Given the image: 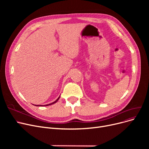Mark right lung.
I'll return each instance as SVG.
<instances>
[{
  "label": "right lung",
  "instance_id": "right-lung-1",
  "mask_svg": "<svg viewBox=\"0 0 149 149\" xmlns=\"http://www.w3.org/2000/svg\"><path fill=\"white\" fill-rule=\"evenodd\" d=\"M59 98H60V97H59L56 101H55L54 102H53V103H51V104H46V105H43V106H49V105H51V104H54V103H56V102H57V101L58 100ZM35 106H42V105H40V106H39V105H35Z\"/></svg>",
  "mask_w": 149,
  "mask_h": 149
}]
</instances>
